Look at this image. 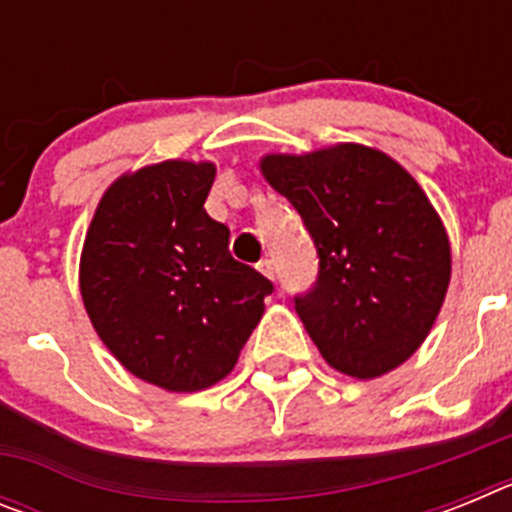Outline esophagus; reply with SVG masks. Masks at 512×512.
<instances>
[{
  "instance_id": "1",
  "label": "esophagus",
  "mask_w": 512,
  "mask_h": 512,
  "mask_svg": "<svg viewBox=\"0 0 512 512\" xmlns=\"http://www.w3.org/2000/svg\"><path fill=\"white\" fill-rule=\"evenodd\" d=\"M256 269H259L266 279L277 277V271H274V261H271V259H261L259 264H256Z\"/></svg>"
}]
</instances>
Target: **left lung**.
<instances>
[{
  "mask_svg": "<svg viewBox=\"0 0 512 512\" xmlns=\"http://www.w3.org/2000/svg\"><path fill=\"white\" fill-rule=\"evenodd\" d=\"M261 174L300 212L320 259L295 310L341 374L392 372L431 333L451 279V246L420 184L359 143L269 153Z\"/></svg>",
  "mask_w": 512,
  "mask_h": 512,
  "instance_id": "8db88e82",
  "label": "left lung"
}]
</instances>
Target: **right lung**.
Masks as SVG:
<instances>
[{"label":"right lung","instance_id":"1","mask_svg":"<svg viewBox=\"0 0 512 512\" xmlns=\"http://www.w3.org/2000/svg\"><path fill=\"white\" fill-rule=\"evenodd\" d=\"M215 164L161 161L102 194L84 238L81 300L130 374L169 392L207 390L233 372L274 284L228 251L207 215Z\"/></svg>","mask_w":512,"mask_h":512}]
</instances>
